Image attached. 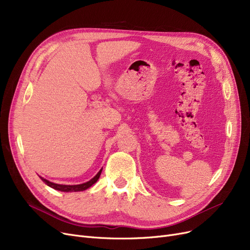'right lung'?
<instances>
[{"label":"right lung","mask_w":250,"mask_h":250,"mask_svg":"<svg viewBox=\"0 0 250 250\" xmlns=\"http://www.w3.org/2000/svg\"><path fill=\"white\" fill-rule=\"evenodd\" d=\"M101 171H102V169H100L99 172H98L93 178H92L91 180H89V181H87V182H85V183H82V185H77V186L58 185V183L50 182V181H48V180H46V179H44V178H42V177H41V178H42V180L45 183V185H47L48 187H50V188H55V189H57V190H60V191H65V192H69V191H82V190H85V189L89 188L90 187H92V186L94 185V183L98 180V178H99V176H100V174H101Z\"/></svg>","instance_id":"right-lung-1"}]
</instances>
